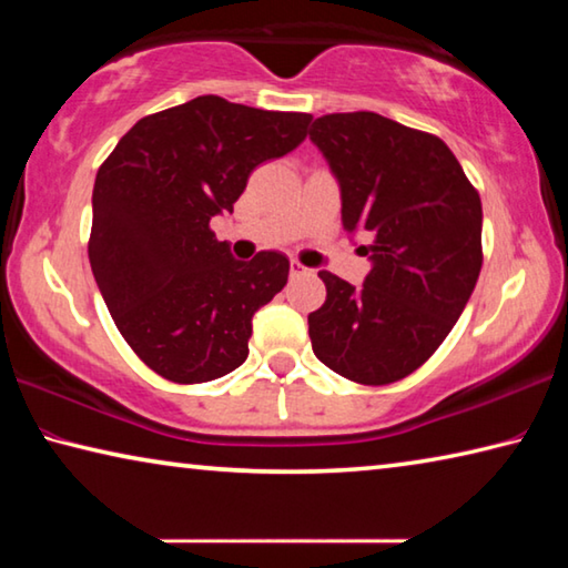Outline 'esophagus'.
<instances>
[{"label":"esophagus","mask_w":568,"mask_h":568,"mask_svg":"<svg viewBox=\"0 0 568 568\" xmlns=\"http://www.w3.org/2000/svg\"><path fill=\"white\" fill-rule=\"evenodd\" d=\"M305 273H307V267H303L297 261L291 263V277H301V275H305Z\"/></svg>","instance_id":"1"}]
</instances>
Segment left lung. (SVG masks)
Wrapping results in <instances>:
<instances>
[{
	"label": "left lung",
	"instance_id": "1",
	"mask_svg": "<svg viewBox=\"0 0 568 568\" xmlns=\"http://www.w3.org/2000/svg\"><path fill=\"white\" fill-rule=\"evenodd\" d=\"M311 140L341 185L343 227L368 233L361 287L321 271L325 303L307 315L313 353L338 376L386 386L436 353L474 293L480 197L436 134L376 112H335Z\"/></svg>",
	"mask_w": 568,
	"mask_h": 568
}]
</instances>
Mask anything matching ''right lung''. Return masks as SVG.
<instances>
[{
  "label": "right lung",
  "instance_id": "add662e5",
  "mask_svg": "<svg viewBox=\"0 0 568 568\" xmlns=\"http://www.w3.org/2000/svg\"><path fill=\"white\" fill-rule=\"evenodd\" d=\"M313 114L203 94L142 118L92 190L90 265L114 325L172 383H207L247 358L253 315L287 283L283 253L240 263L210 220L233 213L250 172L283 158Z\"/></svg>",
  "mask_w": 568,
  "mask_h": 568
}]
</instances>
